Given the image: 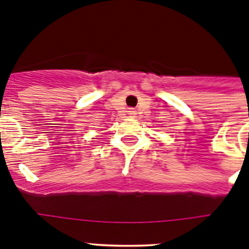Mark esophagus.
Instances as JSON below:
<instances>
[{
    "instance_id": "34e87169",
    "label": "esophagus",
    "mask_w": 249,
    "mask_h": 249,
    "mask_svg": "<svg viewBox=\"0 0 249 249\" xmlns=\"http://www.w3.org/2000/svg\"><path fill=\"white\" fill-rule=\"evenodd\" d=\"M136 113H137V112H136L135 109H133V108H129V109H128V114H129V117H135V116H136Z\"/></svg>"
}]
</instances>
